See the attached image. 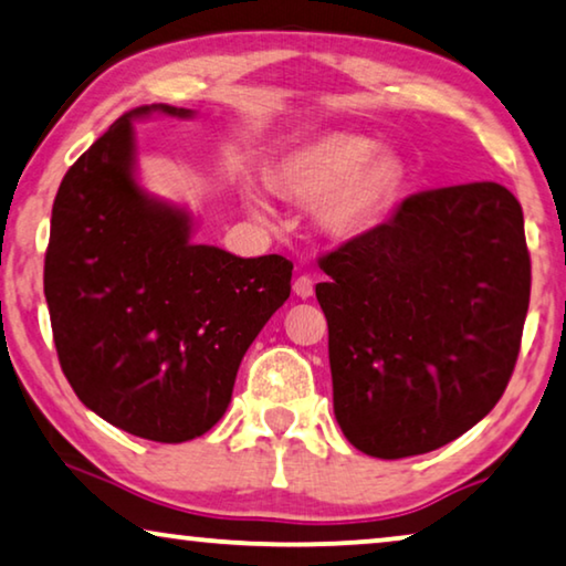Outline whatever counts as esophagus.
<instances>
[{
  "label": "esophagus",
  "mask_w": 566,
  "mask_h": 566,
  "mask_svg": "<svg viewBox=\"0 0 566 566\" xmlns=\"http://www.w3.org/2000/svg\"><path fill=\"white\" fill-rule=\"evenodd\" d=\"M292 290H294V294H297V297H302V300H310L312 294H315V282H312V276H307V274H300L297 280H294Z\"/></svg>",
  "instance_id": "1"
}]
</instances>
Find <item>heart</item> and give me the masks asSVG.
Returning a JSON list of instances; mask_svg holds the SVG:
<instances>
[{"label": "heart", "instance_id": "b5f03b06", "mask_svg": "<svg viewBox=\"0 0 566 566\" xmlns=\"http://www.w3.org/2000/svg\"><path fill=\"white\" fill-rule=\"evenodd\" d=\"M407 167L391 149L350 132H323L276 159L272 185L282 196L305 202L319 200L317 226L331 239L348 241L368 233L401 196ZM241 192L254 213L272 218L269 182L243 177Z\"/></svg>", "mask_w": 566, "mask_h": 566}]
</instances>
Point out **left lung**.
Returning <instances> with one entry per match:
<instances>
[{
  "label": "left lung",
  "mask_w": 566,
  "mask_h": 566,
  "mask_svg": "<svg viewBox=\"0 0 566 566\" xmlns=\"http://www.w3.org/2000/svg\"><path fill=\"white\" fill-rule=\"evenodd\" d=\"M319 269L335 419L356 450L432 452L499 403L531 294L524 210L511 190L417 192Z\"/></svg>",
  "instance_id": "8db88e82"
}]
</instances>
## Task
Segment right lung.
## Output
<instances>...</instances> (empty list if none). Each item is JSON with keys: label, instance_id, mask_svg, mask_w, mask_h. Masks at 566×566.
I'll return each mask as SVG.
<instances>
[{"label": "right lung", "instance_id": "obj_1", "mask_svg": "<svg viewBox=\"0 0 566 566\" xmlns=\"http://www.w3.org/2000/svg\"><path fill=\"white\" fill-rule=\"evenodd\" d=\"M132 108L75 159L53 202L45 300L78 399L151 442H188L229 409L243 353L290 297L292 261L192 243L188 210L139 188Z\"/></svg>", "mask_w": 566, "mask_h": 566}]
</instances>
